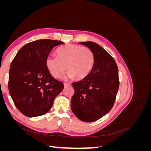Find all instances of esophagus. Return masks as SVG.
Masks as SVG:
<instances>
[{
    "instance_id": "1",
    "label": "esophagus",
    "mask_w": 151,
    "mask_h": 151,
    "mask_svg": "<svg viewBox=\"0 0 151 151\" xmlns=\"http://www.w3.org/2000/svg\"><path fill=\"white\" fill-rule=\"evenodd\" d=\"M63 85H64V87H67V86H70V84H68V83H64V84H63Z\"/></svg>"
}]
</instances>
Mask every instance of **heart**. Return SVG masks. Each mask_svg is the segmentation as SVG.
Segmentation results:
<instances>
[{"label": "heart", "instance_id": "1", "mask_svg": "<svg viewBox=\"0 0 151 151\" xmlns=\"http://www.w3.org/2000/svg\"><path fill=\"white\" fill-rule=\"evenodd\" d=\"M57 55H49L45 60L47 69L54 78L60 77L67 69L68 77L82 79L92 70L94 55L92 50L87 47L67 44L57 49Z\"/></svg>", "mask_w": 151, "mask_h": 151}]
</instances>
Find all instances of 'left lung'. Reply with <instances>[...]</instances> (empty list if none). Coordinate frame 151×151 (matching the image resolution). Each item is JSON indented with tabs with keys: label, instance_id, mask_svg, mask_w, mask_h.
Returning <instances> with one entry per match:
<instances>
[{
	"label": "left lung",
	"instance_id": "left-lung-1",
	"mask_svg": "<svg viewBox=\"0 0 151 151\" xmlns=\"http://www.w3.org/2000/svg\"><path fill=\"white\" fill-rule=\"evenodd\" d=\"M80 43L92 50L94 63L88 76L72 84L75 92L71 109L79 120L93 122L113 106L119 88L118 69L114 58L100 45L93 42Z\"/></svg>",
	"mask_w": 151,
	"mask_h": 151
}]
</instances>
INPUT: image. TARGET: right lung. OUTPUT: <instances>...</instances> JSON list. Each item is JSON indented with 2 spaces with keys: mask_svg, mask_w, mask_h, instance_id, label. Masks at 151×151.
I'll return each mask as SVG.
<instances>
[{
  "mask_svg": "<svg viewBox=\"0 0 151 151\" xmlns=\"http://www.w3.org/2000/svg\"><path fill=\"white\" fill-rule=\"evenodd\" d=\"M63 42L38 40L24 45L11 62L9 91L16 108L28 117L43 115L64 88L52 76L45 60L52 49Z\"/></svg>",
  "mask_w": 151,
  "mask_h": 151,
  "instance_id": "obj_1",
  "label": "right lung"
}]
</instances>
